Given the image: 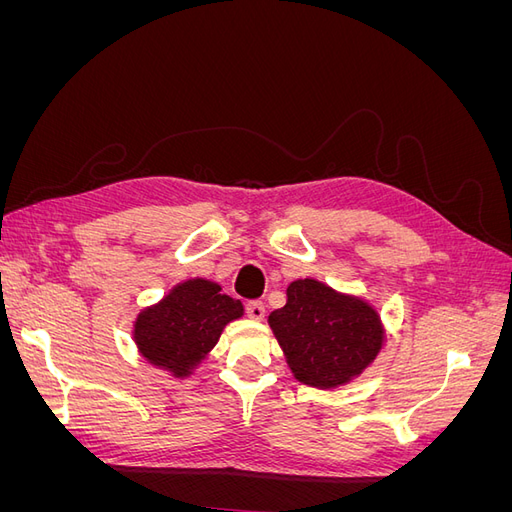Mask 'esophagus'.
Returning <instances> with one entry per match:
<instances>
[{"label": "esophagus", "instance_id": "1", "mask_svg": "<svg viewBox=\"0 0 512 512\" xmlns=\"http://www.w3.org/2000/svg\"><path fill=\"white\" fill-rule=\"evenodd\" d=\"M265 312H267V309H265V303H262V301H250L245 305V314L250 316L252 320H262V318H265Z\"/></svg>", "mask_w": 512, "mask_h": 512}]
</instances>
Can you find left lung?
Here are the masks:
<instances>
[{
  "mask_svg": "<svg viewBox=\"0 0 512 512\" xmlns=\"http://www.w3.org/2000/svg\"><path fill=\"white\" fill-rule=\"evenodd\" d=\"M286 297L269 327L299 382L337 389L374 363L386 339L374 305L312 277L292 282Z\"/></svg>",
  "mask_w": 512,
  "mask_h": 512,
  "instance_id": "1",
  "label": "left lung"
}]
</instances>
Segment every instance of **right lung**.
Returning <instances> with one entry per match:
<instances>
[{
	"instance_id": "1",
	"label": "right lung",
	"mask_w": 512,
	"mask_h": 512,
	"mask_svg": "<svg viewBox=\"0 0 512 512\" xmlns=\"http://www.w3.org/2000/svg\"><path fill=\"white\" fill-rule=\"evenodd\" d=\"M243 316V303L222 286L194 277L138 312L134 344L143 359L175 378H188L218 344L228 322Z\"/></svg>"
}]
</instances>
